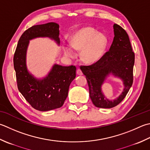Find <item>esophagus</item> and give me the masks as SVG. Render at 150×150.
Wrapping results in <instances>:
<instances>
[{"label": "esophagus", "instance_id": "obj_1", "mask_svg": "<svg viewBox=\"0 0 150 150\" xmlns=\"http://www.w3.org/2000/svg\"><path fill=\"white\" fill-rule=\"evenodd\" d=\"M77 74L78 75H82L83 74V72H82V71L80 69H78L77 70Z\"/></svg>", "mask_w": 150, "mask_h": 150}]
</instances>
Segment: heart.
I'll return each mask as SVG.
<instances>
[{"instance_id": "1", "label": "heart", "mask_w": 150, "mask_h": 150, "mask_svg": "<svg viewBox=\"0 0 150 150\" xmlns=\"http://www.w3.org/2000/svg\"><path fill=\"white\" fill-rule=\"evenodd\" d=\"M108 44L107 37L99 33L92 27L80 29L71 37V45L63 46L64 53L69 57H75L76 52L83 50L84 59L88 62H94L103 56Z\"/></svg>"}]
</instances>
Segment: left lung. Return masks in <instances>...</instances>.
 <instances>
[{"instance_id": "left-lung-1", "label": "left lung", "mask_w": 150, "mask_h": 150, "mask_svg": "<svg viewBox=\"0 0 150 150\" xmlns=\"http://www.w3.org/2000/svg\"><path fill=\"white\" fill-rule=\"evenodd\" d=\"M114 37L109 51L96 62L81 66L89 86V94L93 104L98 108H110L120 103L133 84L134 53L126 31L117 24L113 26ZM123 81L125 89L121 95L113 101L108 100L101 91L105 79L110 74Z\"/></svg>"}]
</instances>
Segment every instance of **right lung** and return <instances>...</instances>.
Listing matches in <instances>:
<instances>
[{
    "label": "right lung",
    "mask_w": 150,
    "mask_h": 150,
    "mask_svg": "<svg viewBox=\"0 0 150 150\" xmlns=\"http://www.w3.org/2000/svg\"><path fill=\"white\" fill-rule=\"evenodd\" d=\"M59 25L56 23L32 26L21 35L14 53L13 66L18 90L28 103L40 111L62 106L68 95L69 85L76 77V67L54 64L46 77L37 79L26 68V50L29 40L38 37L51 38L59 45Z\"/></svg>",
    "instance_id": "add662e5"
}]
</instances>
